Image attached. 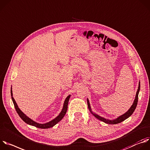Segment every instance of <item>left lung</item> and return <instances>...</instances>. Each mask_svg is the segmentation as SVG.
Instances as JSON below:
<instances>
[{"instance_id":"obj_1","label":"left lung","mask_w":150,"mask_h":150,"mask_svg":"<svg viewBox=\"0 0 150 150\" xmlns=\"http://www.w3.org/2000/svg\"><path fill=\"white\" fill-rule=\"evenodd\" d=\"M139 90H140V82H139V86H138V90H137V93H136V96H135V99L134 100V102L132 104V105L131 106V107L129 108V109L125 113H124V115L119 116L118 117H117L116 119H114V120H109V119H106L105 118H103L95 113H93L92 112V109H91V106H90V103H89V101L88 100V99H87V105H88V108L90 110V112H91L97 119H98L100 121H102L103 122H104L105 123H106L108 124H119L120 122H122V121H125L126 119L128 118L132 113L133 112H134L136 107H137V103H138V93H139Z\"/></svg>"}]
</instances>
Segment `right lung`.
I'll return each instance as SVG.
<instances>
[{
  "instance_id": "right-lung-1",
  "label": "right lung",
  "mask_w": 150,
  "mask_h": 150,
  "mask_svg": "<svg viewBox=\"0 0 150 150\" xmlns=\"http://www.w3.org/2000/svg\"><path fill=\"white\" fill-rule=\"evenodd\" d=\"M11 96H12V101H13V103L14 104V106H15V108L18 113V114L19 115V116L21 117V118L22 119V120L26 122V124L30 125H33V126H34L37 128H41V129H47V128H51L52 127H54L55 125H56L58 122H59V121H60L63 118V117L64 116L65 114L66 113V112L67 110V108H68V103H69V99L70 98V95H69L65 101H64V105H63V108L62 110V112H60V113L59 114V115L58 116H57L55 119H54L53 120L51 121L50 122H47V123H45V124H38L34 121H33L31 119H30L29 117H28L26 115H25L21 110L20 109L18 108L14 98H13V94H12V87H11Z\"/></svg>"
}]
</instances>
